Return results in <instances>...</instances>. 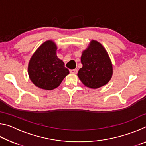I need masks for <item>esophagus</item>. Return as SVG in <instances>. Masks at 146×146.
Wrapping results in <instances>:
<instances>
[{
  "instance_id": "34e87169",
  "label": "esophagus",
  "mask_w": 146,
  "mask_h": 146,
  "mask_svg": "<svg viewBox=\"0 0 146 146\" xmlns=\"http://www.w3.org/2000/svg\"><path fill=\"white\" fill-rule=\"evenodd\" d=\"M78 72V70L76 69H74V70H70V73H73V74H76Z\"/></svg>"
}]
</instances>
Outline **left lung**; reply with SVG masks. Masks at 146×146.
I'll use <instances>...</instances> for the list:
<instances>
[{
    "label": "left lung",
    "mask_w": 146,
    "mask_h": 146,
    "mask_svg": "<svg viewBox=\"0 0 146 146\" xmlns=\"http://www.w3.org/2000/svg\"><path fill=\"white\" fill-rule=\"evenodd\" d=\"M82 68L78 76L88 88L97 89L108 84L113 75V66L107 51L102 44L91 40L81 56Z\"/></svg>",
    "instance_id": "obj_1"
}]
</instances>
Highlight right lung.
Here are the masks:
<instances>
[{"instance_id": "1", "label": "right lung", "mask_w": 146, "mask_h": 146, "mask_svg": "<svg viewBox=\"0 0 146 146\" xmlns=\"http://www.w3.org/2000/svg\"><path fill=\"white\" fill-rule=\"evenodd\" d=\"M56 44L52 40L44 42L32 55L28 64L29 78L38 88L52 90L60 84L70 71L56 56Z\"/></svg>"}]
</instances>
